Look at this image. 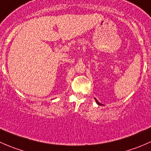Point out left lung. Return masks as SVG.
<instances>
[{"label":"left lung","instance_id":"8db88e82","mask_svg":"<svg viewBox=\"0 0 151 151\" xmlns=\"http://www.w3.org/2000/svg\"><path fill=\"white\" fill-rule=\"evenodd\" d=\"M95 101H96V104H98V105H100V106H101V105H103L102 104H101V103H100V102H99L98 100H97L96 99H95Z\"/></svg>","mask_w":151,"mask_h":151}]
</instances>
